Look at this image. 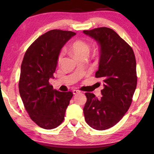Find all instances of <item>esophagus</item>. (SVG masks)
<instances>
[{
	"label": "esophagus",
	"instance_id": "esophagus-1",
	"mask_svg": "<svg viewBox=\"0 0 154 154\" xmlns=\"http://www.w3.org/2000/svg\"><path fill=\"white\" fill-rule=\"evenodd\" d=\"M81 92L79 91V90H73V93L74 94H78V93H80Z\"/></svg>",
	"mask_w": 154,
	"mask_h": 154
}]
</instances>
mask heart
Instances as JSON below:
<instances>
[{
  "mask_svg": "<svg viewBox=\"0 0 154 154\" xmlns=\"http://www.w3.org/2000/svg\"><path fill=\"white\" fill-rule=\"evenodd\" d=\"M90 48L89 45L86 44L85 42L81 40H77L74 42L73 44H71L70 47V51L73 54L75 57L79 58L81 57L87 56L89 53ZM63 53L61 52L58 56V62L60 63L62 61L63 59Z\"/></svg>",
  "mask_w": 154,
  "mask_h": 154,
  "instance_id": "1",
  "label": "heart"
}]
</instances>
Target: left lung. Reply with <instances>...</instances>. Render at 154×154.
Here are the masks:
<instances>
[{
  "label": "left lung",
  "instance_id": "left-lung-1",
  "mask_svg": "<svg viewBox=\"0 0 154 154\" xmlns=\"http://www.w3.org/2000/svg\"><path fill=\"white\" fill-rule=\"evenodd\" d=\"M83 33L99 45L95 77L103 79L104 83L100 99L85 93V119L93 128L104 130L119 122L132 103L137 85L136 58L132 48L112 29L101 27Z\"/></svg>",
  "mask_w": 154,
  "mask_h": 154
}]
</instances>
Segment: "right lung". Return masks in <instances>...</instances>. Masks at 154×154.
Wrapping results in <instances>:
<instances>
[{
	"mask_svg": "<svg viewBox=\"0 0 154 154\" xmlns=\"http://www.w3.org/2000/svg\"><path fill=\"white\" fill-rule=\"evenodd\" d=\"M75 34L71 31H49L31 44L23 58L20 94L30 119L42 128L60 125L73 97L70 91L53 89L49 80L54 78L61 48Z\"/></svg>",
	"mask_w": 154,
	"mask_h": 154,
	"instance_id": "1",
	"label": "right lung"
}]
</instances>
